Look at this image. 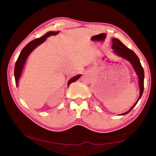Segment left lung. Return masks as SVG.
Here are the masks:
<instances>
[{
	"mask_svg": "<svg viewBox=\"0 0 156 156\" xmlns=\"http://www.w3.org/2000/svg\"><path fill=\"white\" fill-rule=\"evenodd\" d=\"M112 49L113 52L115 54L118 55V56H120L122 58L125 59L131 63V65L133 67L134 71L136 73V75L138 76V78L139 79L138 81V86L140 88V95L137 101L135 102L133 106H132L129 111L123 113L121 115H126L127 114L132 110V109L136 106V104L138 103V100L140 99L142 94H143L144 91V69L142 68L140 61L138 58V57L137 56V55L134 53V51H132L130 49H129L128 47H126L125 44L122 43L118 40L117 38H113L112 39Z\"/></svg>",
	"mask_w": 156,
	"mask_h": 156,
	"instance_id": "1",
	"label": "left lung"
}]
</instances>
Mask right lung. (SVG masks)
Masks as SVG:
<instances>
[{
    "instance_id": "1",
    "label": "right lung",
    "mask_w": 156,
    "mask_h": 156,
    "mask_svg": "<svg viewBox=\"0 0 156 156\" xmlns=\"http://www.w3.org/2000/svg\"><path fill=\"white\" fill-rule=\"evenodd\" d=\"M59 33V31H49V32L46 33L44 36H43L41 38H36L35 40L31 41L30 43H29L27 45H26L24 48L23 49L22 51H21L20 54L18 56L17 61L16 62L15 67H14V77H15V80H16V86L18 87V81H19V79L21 77V75H22L23 69H24L25 62L27 61V59L28 56H30V54L32 52L34 49H35L37 47H38L40 44L43 43L44 41H46L47 38H48L50 36H55L57 35ZM81 76V74H78L77 76H74L70 79L68 81L67 86H69L71 83H73L78 80V79L80 78Z\"/></svg>"
}]
</instances>
